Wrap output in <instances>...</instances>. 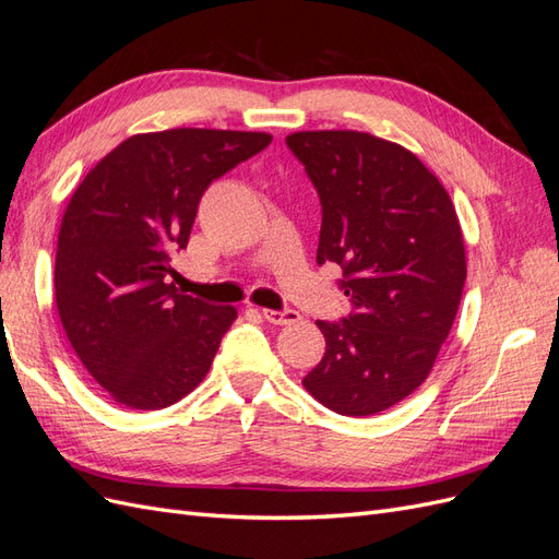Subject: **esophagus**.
<instances>
[{
	"instance_id": "esophagus-1",
	"label": "esophagus",
	"mask_w": 559,
	"mask_h": 559,
	"mask_svg": "<svg viewBox=\"0 0 559 559\" xmlns=\"http://www.w3.org/2000/svg\"><path fill=\"white\" fill-rule=\"evenodd\" d=\"M261 314L265 321H270V324H277V326L294 324V321L300 319V314L296 310H263Z\"/></svg>"
}]
</instances>
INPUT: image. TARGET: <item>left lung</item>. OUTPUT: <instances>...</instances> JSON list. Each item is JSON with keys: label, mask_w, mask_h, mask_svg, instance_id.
Masks as SVG:
<instances>
[{"label": "left lung", "mask_w": 559, "mask_h": 559, "mask_svg": "<svg viewBox=\"0 0 559 559\" xmlns=\"http://www.w3.org/2000/svg\"><path fill=\"white\" fill-rule=\"evenodd\" d=\"M321 202L317 263L343 267L352 312L317 321L326 352L302 386L366 417L427 380L460 310L464 238L443 183L413 151L357 130L286 138Z\"/></svg>", "instance_id": "left-lung-1"}]
</instances>
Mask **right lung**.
Wrapping results in <instances>:
<instances>
[{
  "mask_svg": "<svg viewBox=\"0 0 559 559\" xmlns=\"http://www.w3.org/2000/svg\"><path fill=\"white\" fill-rule=\"evenodd\" d=\"M270 142L207 128L132 134L79 183L58 235L56 306L116 403L160 411L207 376L238 310L181 294L170 253L189 245L207 186Z\"/></svg>",
  "mask_w": 559,
  "mask_h": 559,
  "instance_id": "right-lung-1",
  "label": "right lung"
}]
</instances>
